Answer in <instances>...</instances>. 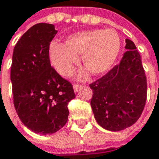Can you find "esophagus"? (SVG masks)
I'll return each mask as SVG.
<instances>
[{"instance_id": "obj_1", "label": "esophagus", "mask_w": 159, "mask_h": 159, "mask_svg": "<svg viewBox=\"0 0 159 159\" xmlns=\"http://www.w3.org/2000/svg\"><path fill=\"white\" fill-rule=\"evenodd\" d=\"M81 88V85L80 84H74V91L75 92H78V91Z\"/></svg>"}]
</instances>
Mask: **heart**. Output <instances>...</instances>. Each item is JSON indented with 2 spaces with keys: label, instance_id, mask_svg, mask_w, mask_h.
<instances>
[{
  "label": "heart",
  "instance_id": "heart-1",
  "mask_svg": "<svg viewBox=\"0 0 159 159\" xmlns=\"http://www.w3.org/2000/svg\"><path fill=\"white\" fill-rule=\"evenodd\" d=\"M120 50V39L113 30L84 31L71 34L62 46L53 42L50 46V57L56 69L63 76H69L83 54L84 68L94 75L104 74L115 62Z\"/></svg>",
  "mask_w": 159,
  "mask_h": 159
}]
</instances>
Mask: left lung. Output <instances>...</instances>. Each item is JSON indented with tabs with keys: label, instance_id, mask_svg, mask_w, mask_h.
Listing matches in <instances>:
<instances>
[{
	"label": "left lung",
	"instance_id": "1",
	"mask_svg": "<svg viewBox=\"0 0 159 159\" xmlns=\"http://www.w3.org/2000/svg\"><path fill=\"white\" fill-rule=\"evenodd\" d=\"M120 63L90 84L91 105L97 122L102 128L119 131L134 125L147 101V77L141 56L133 41L126 39Z\"/></svg>",
	"mask_w": 159,
	"mask_h": 159
}]
</instances>
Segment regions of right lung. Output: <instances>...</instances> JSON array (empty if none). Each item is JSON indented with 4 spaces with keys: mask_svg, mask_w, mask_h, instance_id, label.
<instances>
[{
    "mask_svg": "<svg viewBox=\"0 0 159 159\" xmlns=\"http://www.w3.org/2000/svg\"><path fill=\"white\" fill-rule=\"evenodd\" d=\"M57 32L53 24H35L18 40L12 54L15 109L24 125L41 135L65 125L68 104L75 97L71 83L51 66L49 46Z\"/></svg>",
    "mask_w": 159,
    "mask_h": 159,
    "instance_id": "right-lung-1",
    "label": "right lung"
}]
</instances>
